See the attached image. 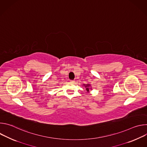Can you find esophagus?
Segmentation results:
<instances>
[{"mask_svg": "<svg viewBox=\"0 0 147 147\" xmlns=\"http://www.w3.org/2000/svg\"><path fill=\"white\" fill-rule=\"evenodd\" d=\"M70 82H72V83H73V82H74L75 81H74V80H70Z\"/></svg>", "mask_w": 147, "mask_h": 147, "instance_id": "obj_1", "label": "esophagus"}]
</instances>
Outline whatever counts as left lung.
Here are the masks:
<instances>
[{
    "instance_id": "1",
    "label": "left lung",
    "mask_w": 147,
    "mask_h": 147,
    "mask_svg": "<svg viewBox=\"0 0 147 147\" xmlns=\"http://www.w3.org/2000/svg\"><path fill=\"white\" fill-rule=\"evenodd\" d=\"M85 86V85H84ZM89 86H90V85L89 84H87V85H86V90H87V91H89Z\"/></svg>"
}]
</instances>
